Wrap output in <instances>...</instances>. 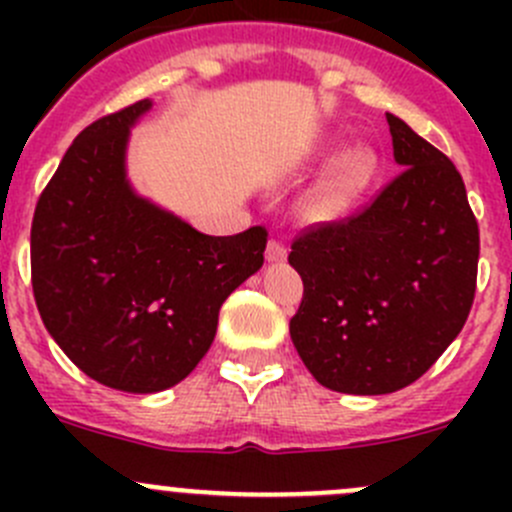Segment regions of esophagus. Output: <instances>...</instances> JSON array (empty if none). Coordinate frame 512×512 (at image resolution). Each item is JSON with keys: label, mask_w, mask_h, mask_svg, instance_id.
I'll use <instances>...</instances> for the list:
<instances>
[{"label": "esophagus", "mask_w": 512, "mask_h": 512, "mask_svg": "<svg viewBox=\"0 0 512 512\" xmlns=\"http://www.w3.org/2000/svg\"><path fill=\"white\" fill-rule=\"evenodd\" d=\"M265 257L270 262H282L287 257V247H285V242H280V240H275V237H272L270 242H267V250H265Z\"/></svg>", "instance_id": "1"}]
</instances>
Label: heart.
<instances>
[{"instance_id": "heart-1", "label": "heart", "mask_w": 512, "mask_h": 512, "mask_svg": "<svg viewBox=\"0 0 512 512\" xmlns=\"http://www.w3.org/2000/svg\"><path fill=\"white\" fill-rule=\"evenodd\" d=\"M379 170V160L371 148H354L304 195L299 213L309 223H332L354 208L366 193Z\"/></svg>"}]
</instances>
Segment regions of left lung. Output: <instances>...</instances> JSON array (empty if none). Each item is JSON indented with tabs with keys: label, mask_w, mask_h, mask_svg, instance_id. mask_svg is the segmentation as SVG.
<instances>
[{
	"label": "left lung",
	"mask_w": 512,
	"mask_h": 512,
	"mask_svg": "<svg viewBox=\"0 0 512 512\" xmlns=\"http://www.w3.org/2000/svg\"><path fill=\"white\" fill-rule=\"evenodd\" d=\"M401 173L344 220L294 237L302 302L289 334L339 394H391L461 334L476 297L480 235L456 165L386 113Z\"/></svg>",
	"instance_id": "8db88e82"
}]
</instances>
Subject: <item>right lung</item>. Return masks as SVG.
I'll return each instance as SVG.
<instances>
[{
  "label": "right lung",
  "instance_id": "1",
  "mask_svg": "<svg viewBox=\"0 0 512 512\" xmlns=\"http://www.w3.org/2000/svg\"><path fill=\"white\" fill-rule=\"evenodd\" d=\"M151 101L98 118L41 190L32 287L44 327L86 376L153 394L210 349L227 294L265 262L262 225L203 235L138 198L126 180L128 128Z\"/></svg>",
  "mask_w": 512,
  "mask_h": 512
}]
</instances>
